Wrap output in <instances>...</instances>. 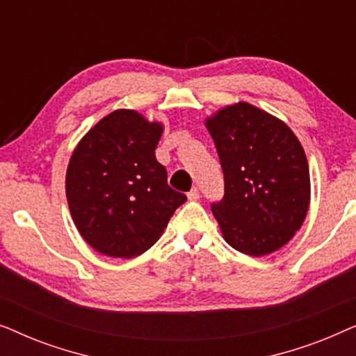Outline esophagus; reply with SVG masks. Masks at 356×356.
I'll use <instances>...</instances> for the list:
<instances>
[{
	"mask_svg": "<svg viewBox=\"0 0 356 356\" xmlns=\"http://www.w3.org/2000/svg\"><path fill=\"white\" fill-rule=\"evenodd\" d=\"M188 199H189V201H197V199H199V189L193 188L191 191L188 193Z\"/></svg>",
	"mask_w": 356,
	"mask_h": 356,
	"instance_id": "esophagus-1",
	"label": "esophagus"
}]
</instances>
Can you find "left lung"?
<instances>
[{"mask_svg": "<svg viewBox=\"0 0 356 356\" xmlns=\"http://www.w3.org/2000/svg\"><path fill=\"white\" fill-rule=\"evenodd\" d=\"M225 179L212 204L223 238L248 256L270 254L303 225L309 168L300 140L284 121L240 102L206 120Z\"/></svg>", "mask_w": 356, "mask_h": 356, "instance_id": "obj_1", "label": "left lung"}]
</instances>
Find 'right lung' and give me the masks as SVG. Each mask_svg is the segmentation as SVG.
Returning a JSON list of instances; mask_svg holds the SVG:
<instances>
[{
	"mask_svg": "<svg viewBox=\"0 0 356 356\" xmlns=\"http://www.w3.org/2000/svg\"><path fill=\"white\" fill-rule=\"evenodd\" d=\"M163 126L134 110H115L77 144L66 172V197L81 236L111 257L143 254L186 201L155 159Z\"/></svg>",
	"mask_w": 356,
	"mask_h": 356,
	"instance_id": "obj_1",
	"label": "right lung"
}]
</instances>
